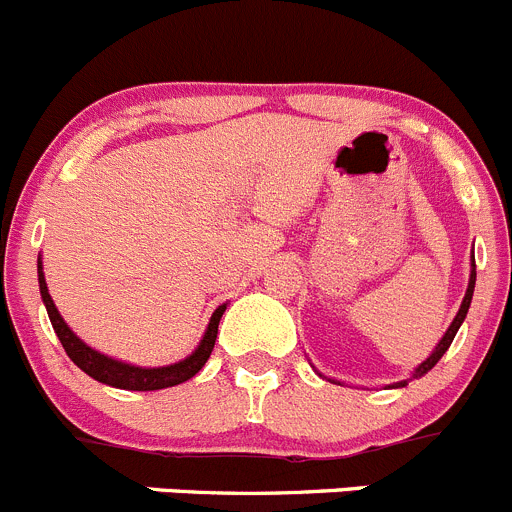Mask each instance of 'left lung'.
<instances>
[{"mask_svg":"<svg viewBox=\"0 0 512 512\" xmlns=\"http://www.w3.org/2000/svg\"><path fill=\"white\" fill-rule=\"evenodd\" d=\"M475 278H477V272H475V255H472L470 283H467V293H465V298H462V305H460V310H457L455 321H452V323H450V328H447V331H444L442 341H439L437 346H434V351L429 353L427 361H422V364H419L417 369L412 371V376H409V379L396 381V384H389V389H401V386H407L409 381H412V379H422V376L427 374V371H432L434 366H437V361H439V358L444 356V353H447V348H450V346H452V341H455L457 331H460V326H462V323H465V315H467V310H470V303H472V293H475ZM331 381H333V384H341V381H336V379H331Z\"/></svg>","mask_w":512,"mask_h":512,"instance_id":"8db88e82","label":"left lung"}]
</instances>
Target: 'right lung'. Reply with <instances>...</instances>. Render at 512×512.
Instances as JSON below:
<instances>
[{
  "instance_id": "add662e5",
  "label": "right lung",
  "mask_w": 512,
  "mask_h": 512,
  "mask_svg": "<svg viewBox=\"0 0 512 512\" xmlns=\"http://www.w3.org/2000/svg\"><path fill=\"white\" fill-rule=\"evenodd\" d=\"M37 283H40L42 303H45L47 315H50L52 328H55L65 353L73 358V364L78 366V369H83L90 379L100 381V384L116 386V389H126V391L169 389V386L184 384V381H189L191 376L199 374V369H202V366L207 364V358L212 356L214 341H217L219 321H222L224 310H227V303H222L217 310H214L202 341H199V346L194 348L189 356L176 361V364L146 369V366H133V364H126V361H118V358L105 356V353L90 348L83 338L75 336L73 328L62 321L60 310H57L55 303H52L50 290H47V283H45V272H42V257H37Z\"/></svg>"
}]
</instances>
